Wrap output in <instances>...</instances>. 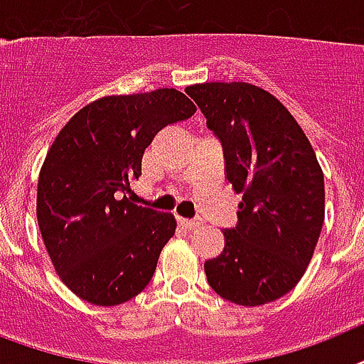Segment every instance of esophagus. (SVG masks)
<instances>
[{
  "instance_id": "esophagus-1",
  "label": "esophagus",
  "mask_w": 364,
  "mask_h": 364,
  "mask_svg": "<svg viewBox=\"0 0 364 364\" xmlns=\"http://www.w3.org/2000/svg\"><path fill=\"white\" fill-rule=\"evenodd\" d=\"M178 224L184 230H188V232H191V230H196V228L201 226V222L199 220H188V218H178Z\"/></svg>"
}]
</instances>
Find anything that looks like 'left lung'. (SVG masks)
<instances>
[{
  "instance_id": "1",
  "label": "left lung",
  "mask_w": 364,
  "mask_h": 364,
  "mask_svg": "<svg viewBox=\"0 0 364 364\" xmlns=\"http://www.w3.org/2000/svg\"><path fill=\"white\" fill-rule=\"evenodd\" d=\"M207 117L226 159V178L243 196L224 250L205 262L208 284L237 306L284 296L308 269L325 220V180L290 112L260 87L199 83L186 89Z\"/></svg>"
}]
</instances>
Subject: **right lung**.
<instances>
[{
	"label": "right lung",
	"instance_id": "right-lung-1",
	"mask_svg": "<svg viewBox=\"0 0 364 364\" xmlns=\"http://www.w3.org/2000/svg\"><path fill=\"white\" fill-rule=\"evenodd\" d=\"M196 109L176 89L104 97L55 138L39 171L36 213L58 277L81 300L117 306L151 281L176 220L125 193L157 132Z\"/></svg>",
	"mask_w": 364,
	"mask_h": 364
}]
</instances>
